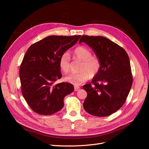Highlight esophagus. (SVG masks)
I'll list each match as a JSON object with an SVG mask.
<instances>
[{
  "mask_svg": "<svg viewBox=\"0 0 149 149\" xmlns=\"http://www.w3.org/2000/svg\"><path fill=\"white\" fill-rule=\"evenodd\" d=\"M79 89H80V87H79V86H74V91H79Z\"/></svg>",
  "mask_w": 149,
  "mask_h": 149,
  "instance_id": "obj_1",
  "label": "esophagus"
}]
</instances>
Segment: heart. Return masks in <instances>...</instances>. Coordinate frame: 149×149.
I'll return each mask as SVG.
<instances>
[{
	"label": "heart",
	"instance_id": "b5f03b06",
	"mask_svg": "<svg viewBox=\"0 0 149 149\" xmlns=\"http://www.w3.org/2000/svg\"><path fill=\"white\" fill-rule=\"evenodd\" d=\"M74 57L81 61L79 68V73H71L65 77V80L72 84L79 86L86 81L89 78L96 76L101 70V62L100 58L93 56L92 52L84 47L80 46L74 49ZM59 66L65 73L70 70V56L68 52H64L59 58Z\"/></svg>",
	"mask_w": 149,
	"mask_h": 149
}]
</instances>
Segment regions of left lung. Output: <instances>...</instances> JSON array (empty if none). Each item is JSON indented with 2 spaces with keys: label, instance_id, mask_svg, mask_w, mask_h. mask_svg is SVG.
I'll return each mask as SVG.
<instances>
[{
  "label": "left lung",
  "instance_id": "8db88e82",
  "mask_svg": "<svg viewBox=\"0 0 149 149\" xmlns=\"http://www.w3.org/2000/svg\"><path fill=\"white\" fill-rule=\"evenodd\" d=\"M81 42L91 47L101 62L91 83L83 87L87 92L84 109L94 116H110L123 106L132 87L129 58L123 48L101 36L83 35Z\"/></svg>",
  "mask_w": 149,
  "mask_h": 149
}]
</instances>
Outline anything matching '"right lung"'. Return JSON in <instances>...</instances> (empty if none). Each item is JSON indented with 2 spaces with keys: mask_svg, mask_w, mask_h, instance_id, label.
I'll return each mask as SVG.
<instances>
[{
  "mask_svg": "<svg viewBox=\"0 0 149 149\" xmlns=\"http://www.w3.org/2000/svg\"><path fill=\"white\" fill-rule=\"evenodd\" d=\"M81 35H52L33 43L20 66L22 93L36 113L52 115L64 106V97L74 91L68 83L55 84L61 78L59 58L73 47Z\"/></svg>",
  "mask_w": 149,
  "mask_h": 149,
  "instance_id": "add662e5",
  "label": "right lung"
}]
</instances>
